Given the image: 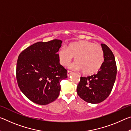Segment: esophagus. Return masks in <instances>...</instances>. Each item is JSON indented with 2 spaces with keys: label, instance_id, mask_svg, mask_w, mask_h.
Masks as SVG:
<instances>
[{
  "label": "esophagus",
  "instance_id": "1",
  "mask_svg": "<svg viewBox=\"0 0 131 131\" xmlns=\"http://www.w3.org/2000/svg\"><path fill=\"white\" fill-rule=\"evenodd\" d=\"M72 72H71V71H70V70H68V72H67V75H68V76H69L71 74H72Z\"/></svg>",
  "mask_w": 131,
  "mask_h": 131
}]
</instances>
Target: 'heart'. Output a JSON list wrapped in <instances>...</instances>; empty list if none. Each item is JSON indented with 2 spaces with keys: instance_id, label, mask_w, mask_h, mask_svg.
Here are the masks:
<instances>
[{
  "instance_id": "heart-1",
  "label": "heart",
  "mask_w": 131,
  "mask_h": 131,
  "mask_svg": "<svg viewBox=\"0 0 131 131\" xmlns=\"http://www.w3.org/2000/svg\"><path fill=\"white\" fill-rule=\"evenodd\" d=\"M62 65L67 66L74 58L71 66L73 69L81 70L87 76L96 73L101 69L104 62L103 51L101 46L87 40L72 41L67 47L61 48L58 52Z\"/></svg>"
}]
</instances>
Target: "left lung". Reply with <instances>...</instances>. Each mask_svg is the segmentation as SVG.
Returning <instances> with one entry per match:
<instances>
[{
	"mask_svg": "<svg viewBox=\"0 0 131 131\" xmlns=\"http://www.w3.org/2000/svg\"><path fill=\"white\" fill-rule=\"evenodd\" d=\"M104 62L97 73L87 77H81L77 87V93L84 101L99 103L110 95L116 78L117 66L111 50L105 44H101Z\"/></svg>",
	"mask_w": 131,
	"mask_h": 131,
	"instance_id": "8db88e82",
	"label": "left lung"
}]
</instances>
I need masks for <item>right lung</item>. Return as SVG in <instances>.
<instances>
[{"mask_svg":"<svg viewBox=\"0 0 131 131\" xmlns=\"http://www.w3.org/2000/svg\"><path fill=\"white\" fill-rule=\"evenodd\" d=\"M62 41L37 42L22 51L18 58L16 77L22 92L33 102L45 105L57 99L60 82L67 70L59 63L58 51Z\"/></svg>","mask_w":131,"mask_h":131,"instance_id":"obj_1","label":"right lung"}]
</instances>
